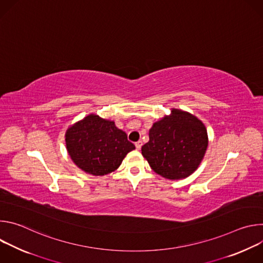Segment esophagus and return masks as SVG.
I'll use <instances>...</instances> for the list:
<instances>
[{"instance_id": "esophagus-1", "label": "esophagus", "mask_w": 263, "mask_h": 263, "mask_svg": "<svg viewBox=\"0 0 263 263\" xmlns=\"http://www.w3.org/2000/svg\"><path fill=\"white\" fill-rule=\"evenodd\" d=\"M141 145H142V142H141L140 140H139V141H137V142H135V146H136V149H140Z\"/></svg>"}]
</instances>
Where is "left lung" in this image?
I'll list each match as a JSON object with an SVG mask.
<instances>
[{"mask_svg": "<svg viewBox=\"0 0 263 263\" xmlns=\"http://www.w3.org/2000/svg\"><path fill=\"white\" fill-rule=\"evenodd\" d=\"M141 154L158 175L177 180L189 177L200 165L208 145L204 124L189 112L173 109L156 122Z\"/></svg>", "mask_w": 263, "mask_h": 263, "instance_id": "8db88e82", "label": "left lung"}]
</instances>
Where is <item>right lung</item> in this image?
Here are the masks:
<instances>
[{
    "label": "right lung",
    "mask_w": 263,
    "mask_h": 263,
    "mask_svg": "<svg viewBox=\"0 0 263 263\" xmlns=\"http://www.w3.org/2000/svg\"><path fill=\"white\" fill-rule=\"evenodd\" d=\"M67 152L85 173L103 176L116 171L126 155L135 148L127 134L115 122L89 115L67 129Z\"/></svg>",
    "instance_id": "obj_1"
}]
</instances>
